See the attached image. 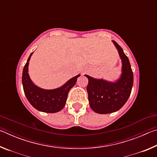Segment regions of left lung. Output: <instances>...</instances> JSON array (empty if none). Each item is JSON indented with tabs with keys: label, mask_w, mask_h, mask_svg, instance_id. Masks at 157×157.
Here are the masks:
<instances>
[{
	"label": "left lung",
	"mask_w": 157,
	"mask_h": 157,
	"mask_svg": "<svg viewBox=\"0 0 157 157\" xmlns=\"http://www.w3.org/2000/svg\"><path fill=\"white\" fill-rule=\"evenodd\" d=\"M112 42L121 59L120 78L116 81L110 82L85 75L89 79L86 91L89 105L93 111L100 114L116 112L123 107L131 94L134 82V76L128 57L115 41Z\"/></svg>",
	"instance_id": "obj_1"
}]
</instances>
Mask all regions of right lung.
Listing matches in <instances>:
<instances>
[{
	"label": "right lung",
	"mask_w": 157,
	"mask_h": 157,
	"mask_svg": "<svg viewBox=\"0 0 157 157\" xmlns=\"http://www.w3.org/2000/svg\"><path fill=\"white\" fill-rule=\"evenodd\" d=\"M33 52L28 57L23 71L22 84L25 95L31 105L38 111L45 113H57L64 107L68 92L75 84L77 79L80 75L71 78L57 89L40 88L33 83L28 73L29 62Z\"/></svg>",
	"instance_id": "obj_1"
}]
</instances>
